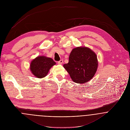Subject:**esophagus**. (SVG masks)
I'll use <instances>...</instances> for the list:
<instances>
[{
  "instance_id": "obj_1",
  "label": "esophagus",
  "mask_w": 130,
  "mask_h": 130,
  "mask_svg": "<svg viewBox=\"0 0 130 130\" xmlns=\"http://www.w3.org/2000/svg\"><path fill=\"white\" fill-rule=\"evenodd\" d=\"M63 63V60H62V59L60 60V61H58V63L59 64H62Z\"/></svg>"
}]
</instances>
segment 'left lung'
<instances>
[{"instance_id": "obj_1", "label": "left lung", "mask_w": 130, "mask_h": 130, "mask_svg": "<svg viewBox=\"0 0 130 130\" xmlns=\"http://www.w3.org/2000/svg\"><path fill=\"white\" fill-rule=\"evenodd\" d=\"M98 65L97 57L93 51L87 46H78L72 50L69 62L63 67L74 83L84 84L92 79Z\"/></svg>"}]
</instances>
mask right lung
I'll list each match as a JSON object with an SVG mask.
<instances>
[{"label": "right lung", "mask_w": 130, "mask_h": 130, "mask_svg": "<svg viewBox=\"0 0 130 130\" xmlns=\"http://www.w3.org/2000/svg\"><path fill=\"white\" fill-rule=\"evenodd\" d=\"M55 64L56 62L51 58L38 56L31 61L30 69L35 77L41 78L47 75L50 69Z\"/></svg>", "instance_id": "add662e5"}]
</instances>
